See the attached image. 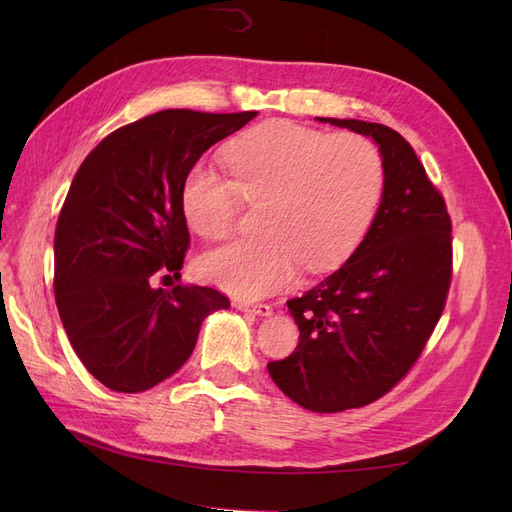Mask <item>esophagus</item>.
<instances>
[{
  "label": "esophagus",
  "instance_id": "1",
  "mask_svg": "<svg viewBox=\"0 0 512 512\" xmlns=\"http://www.w3.org/2000/svg\"><path fill=\"white\" fill-rule=\"evenodd\" d=\"M241 312H252L256 316H271L273 314V307L267 303H247V301H235L232 303Z\"/></svg>",
  "mask_w": 512,
  "mask_h": 512
}]
</instances>
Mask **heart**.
Segmentation results:
<instances>
[{
  "label": "heart",
  "mask_w": 512,
  "mask_h": 512,
  "mask_svg": "<svg viewBox=\"0 0 512 512\" xmlns=\"http://www.w3.org/2000/svg\"><path fill=\"white\" fill-rule=\"evenodd\" d=\"M230 177L207 164L181 185L185 220L211 241L228 237L245 203L262 205L256 239L232 241L200 258L207 282L243 299L290 286L303 267L333 269L354 252L378 211L384 164L361 134H333L271 121L226 149Z\"/></svg>",
  "instance_id": "heart-1"
}]
</instances>
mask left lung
I'll return each instance as SVG.
<instances>
[{
  "mask_svg": "<svg viewBox=\"0 0 512 512\" xmlns=\"http://www.w3.org/2000/svg\"><path fill=\"white\" fill-rule=\"evenodd\" d=\"M316 119L374 138L384 192L346 265L288 301L299 344L267 367L299 406L342 412L389 393L423 354L451 288L453 224L442 192L399 132L382 123Z\"/></svg>",
  "mask_w": 512,
  "mask_h": 512,
  "instance_id": "left-lung-1",
  "label": "left lung"
}]
</instances>
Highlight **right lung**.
<instances>
[{
	"label": "right lung",
	"mask_w": 512,
	"mask_h": 512,
	"mask_svg": "<svg viewBox=\"0 0 512 512\" xmlns=\"http://www.w3.org/2000/svg\"><path fill=\"white\" fill-rule=\"evenodd\" d=\"M256 111L168 108L117 128L76 170L55 228L57 312L81 363L106 389L141 393L190 359L224 292L177 282L190 232L188 170Z\"/></svg>",
	"instance_id": "obj_1"
}]
</instances>
